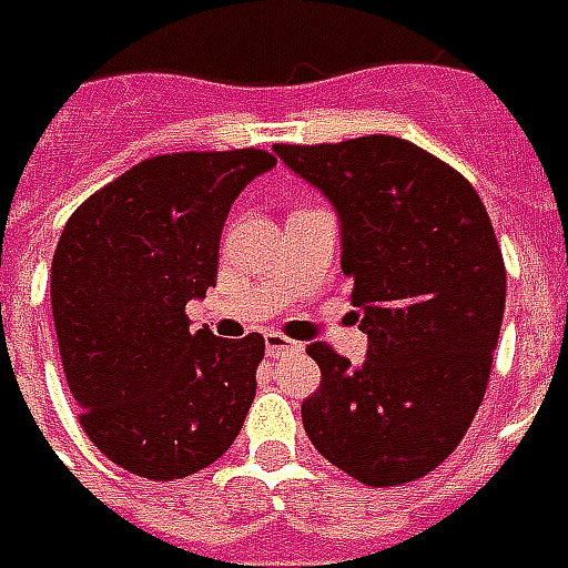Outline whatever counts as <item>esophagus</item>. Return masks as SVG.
Segmentation results:
<instances>
[{"instance_id": "obj_1", "label": "esophagus", "mask_w": 568, "mask_h": 568, "mask_svg": "<svg viewBox=\"0 0 568 568\" xmlns=\"http://www.w3.org/2000/svg\"><path fill=\"white\" fill-rule=\"evenodd\" d=\"M300 348V342H293L287 339L284 333H265V355L268 357H281V355H287V352H296Z\"/></svg>"}]
</instances>
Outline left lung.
<instances>
[{"label":"left lung","instance_id":"obj_1","mask_svg":"<svg viewBox=\"0 0 568 568\" xmlns=\"http://www.w3.org/2000/svg\"><path fill=\"white\" fill-rule=\"evenodd\" d=\"M275 152L329 199L342 272L367 333L355 367L327 342L305 352L321 388L303 425L321 456L367 486H404L470 428L505 315V260L484 201L456 168L388 134Z\"/></svg>","mask_w":568,"mask_h":568}]
</instances>
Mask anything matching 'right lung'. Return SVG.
I'll list each match as a JSON object with an SVG mask.
<instances>
[{"label": "right lung", "instance_id": "1", "mask_svg": "<svg viewBox=\"0 0 568 568\" xmlns=\"http://www.w3.org/2000/svg\"><path fill=\"white\" fill-rule=\"evenodd\" d=\"M275 168L265 149L174 152L82 201L51 260V312L79 422L119 468L180 480L235 444L265 355L260 333L189 329L216 284L232 201Z\"/></svg>", "mask_w": 568, "mask_h": 568}]
</instances>
